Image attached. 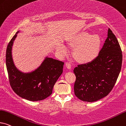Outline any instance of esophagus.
<instances>
[{"instance_id":"obj_1","label":"esophagus","mask_w":126,"mask_h":126,"mask_svg":"<svg viewBox=\"0 0 126 126\" xmlns=\"http://www.w3.org/2000/svg\"><path fill=\"white\" fill-rule=\"evenodd\" d=\"M65 65H66V68H68V69H71V63H65Z\"/></svg>"}]
</instances>
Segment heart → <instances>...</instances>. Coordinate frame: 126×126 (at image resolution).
<instances>
[{
  "label": "heart",
  "mask_w": 126,
  "mask_h": 126,
  "mask_svg": "<svg viewBox=\"0 0 126 126\" xmlns=\"http://www.w3.org/2000/svg\"><path fill=\"white\" fill-rule=\"evenodd\" d=\"M101 39L97 35H91L87 32H81L75 35L68 41L70 47H75L73 56L80 63H87L94 59L98 53L101 46ZM62 56L68 53V48L61 45L57 48Z\"/></svg>",
  "instance_id": "heart-1"
}]
</instances>
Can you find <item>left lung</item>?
<instances>
[{
    "instance_id": "8db88e82",
    "label": "left lung",
    "mask_w": 126,
    "mask_h": 126,
    "mask_svg": "<svg viewBox=\"0 0 126 126\" xmlns=\"http://www.w3.org/2000/svg\"><path fill=\"white\" fill-rule=\"evenodd\" d=\"M122 52L110 29L98 55L92 61L78 65L73 72L75 95L81 101L94 102L107 96L113 89L121 71Z\"/></svg>"
}]
</instances>
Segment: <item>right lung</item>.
Instances as JSON below:
<instances>
[{"mask_svg": "<svg viewBox=\"0 0 126 126\" xmlns=\"http://www.w3.org/2000/svg\"><path fill=\"white\" fill-rule=\"evenodd\" d=\"M19 32H16L6 50V67L10 84L13 91L22 98L31 101L43 100L52 94L55 83L63 73L64 63L47 56L34 71L30 72L19 71L12 57L13 43Z\"/></svg>", "mask_w": 126, "mask_h": 126, "instance_id": "1", "label": "right lung"}]
</instances>
